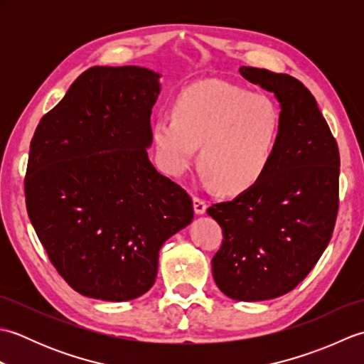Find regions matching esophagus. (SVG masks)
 <instances>
[{"instance_id":"1","label":"esophagus","mask_w":364,"mask_h":364,"mask_svg":"<svg viewBox=\"0 0 364 364\" xmlns=\"http://www.w3.org/2000/svg\"><path fill=\"white\" fill-rule=\"evenodd\" d=\"M206 208H208V205H206V202H205L203 198L194 197V211H196L197 215L205 214L206 213Z\"/></svg>"}]
</instances>
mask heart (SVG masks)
Segmentation results:
<instances>
[{
	"mask_svg": "<svg viewBox=\"0 0 364 364\" xmlns=\"http://www.w3.org/2000/svg\"><path fill=\"white\" fill-rule=\"evenodd\" d=\"M282 137V112L266 94L220 80L192 84L176 97L173 115L153 122L159 167L181 176L194 164L222 194H241L270 168Z\"/></svg>",
	"mask_w": 364,
	"mask_h": 364,
	"instance_id": "1",
	"label": "heart"
}]
</instances>
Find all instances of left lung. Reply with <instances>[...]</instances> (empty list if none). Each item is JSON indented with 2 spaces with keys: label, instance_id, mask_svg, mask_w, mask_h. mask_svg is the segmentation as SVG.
Segmentation results:
<instances>
[{
  "label": "left lung",
  "instance_id": "1",
  "mask_svg": "<svg viewBox=\"0 0 364 364\" xmlns=\"http://www.w3.org/2000/svg\"><path fill=\"white\" fill-rule=\"evenodd\" d=\"M239 73L280 103V144L258 184L206 213L223 231L213 258L215 284L233 300L259 301L292 291L327 249L339 203V151L299 80L255 67Z\"/></svg>",
  "mask_w": 364,
  "mask_h": 364
}]
</instances>
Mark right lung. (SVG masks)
I'll return each instance as SVG.
<instances>
[{"instance_id":"right-lung-1","label":"right lung","mask_w":364,"mask_h":364,"mask_svg":"<svg viewBox=\"0 0 364 364\" xmlns=\"http://www.w3.org/2000/svg\"><path fill=\"white\" fill-rule=\"evenodd\" d=\"M159 78L136 65L92 67L31 141L29 220L60 277L86 297H141L162 244L194 219L188 192L146 153Z\"/></svg>"}]
</instances>
